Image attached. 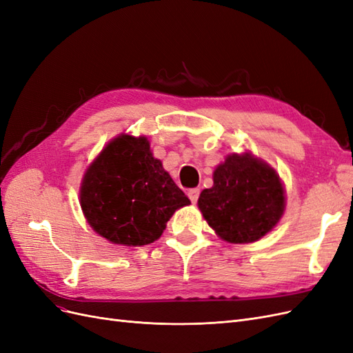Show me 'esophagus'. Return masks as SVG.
Returning <instances> with one entry per match:
<instances>
[{
    "label": "esophagus",
    "instance_id": "34e87169",
    "mask_svg": "<svg viewBox=\"0 0 353 353\" xmlns=\"http://www.w3.org/2000/svg\"><path fill=\"white\" fill-rule=\"evenodd\" d=\"M199 196H200V188H191V190H188V197H190L191 203H197Z\"/></svg>",
    "mask_w": 353,
    "mask_h": 353
}]
</instances>
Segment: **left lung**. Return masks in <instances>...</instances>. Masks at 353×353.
Listing matches in <instances>:
<instances>
[{
	"mask_svg": "<svg viewBox=\"0 0 353 353\" xmlns=\"http://www.w3.org/2000/svg\"><path fill=\"white\" fill-rule=\"evenodd\" d=\"M199 209L218 236L253 243L270 232L284 212V188L275 170L252 154L228 156L203 190Z\"/></svg>",
	"mask_w": 353,
	"mask_h": 353,
	"instance_id": "8db88e82",
	"label": "left lung"
}]
</instances>
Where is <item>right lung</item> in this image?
<instances>
[{
  "label": "right lung",
  "mask_w": 353,
  "mask_h": 353,
  "mask_svg": "<svg viewBox=\"0 0 353 353\" xmlns=\"http://www.w3.org/2000/svg\"><path fill=\"white\" fill-rule=\"evenodd\" d=\"M188 197L154 159L147 138L121 135L83 176L81 206L90 225L114 244L144 245L162 236Z\"/></svg>",
  "instance_id": "obj_1"
}]
</instances>
